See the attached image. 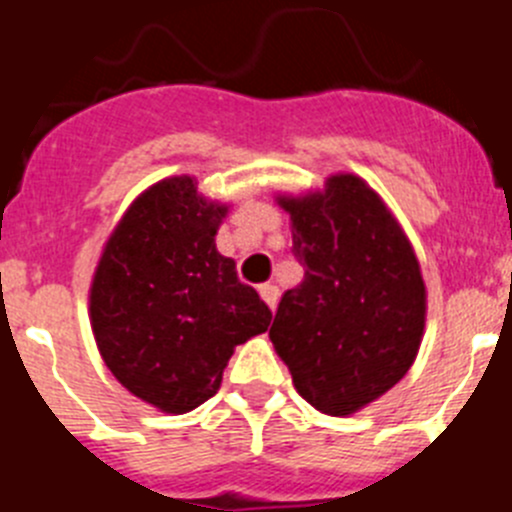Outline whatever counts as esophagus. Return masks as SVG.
I'll use <instances>...</instances> for the list:
<instances>
[{
    "label": "esophagus",
    "mask_w": 512,
    "mask_h": 512,
    "mask_svg": "<svg viewBox=\"0 0 512 512\" xmlns=\"http://www.w3.org/2000/svg\"><path fill=\"white\" fill-rule=\"evenodd\" d=\"M259 295H261V300H264L266 305L271 307V310L277 307V302H279V287H277V284H261Z\"/></svg>",
    "instance_id": "obj_1"
}]
</instances>
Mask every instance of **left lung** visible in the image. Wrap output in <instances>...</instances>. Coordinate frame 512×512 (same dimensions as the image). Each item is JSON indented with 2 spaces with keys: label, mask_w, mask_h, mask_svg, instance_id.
Instances as JSON below:
<instances>
[{
  "label": "left lung",
  "mask_w": 512,
  "mask_h": 512,
  "mask_svg": "<svg viewBox=\"0 0 512 512\" xmlns=\"http://www.w3.org/2000/svg\"><path fill=\"white\" fill-rule=\"evenodd\" d=\"M305 279L279 302L269 338L295 390L325 415H351L400 382L418 356L425 284L408 235L364 179L279 194Z\"/></svg>",
  "instance_id": "left-lung-1"
}]
</instances>
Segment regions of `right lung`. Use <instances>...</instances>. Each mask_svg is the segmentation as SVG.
<instances>
[{
	"label": "right lung",
	"instance_id": "obj_1",
	"mask_svg": "<svg viewBox=\"0 0 512 512\" xmlns=\"http://www.w3.org/2000/svg\"><path fill=\"white\" fill-rule=\"evenodd\" d=\"M228 207L194 176L153 184L122 215L89 289V318L117 382L161 413L210 400L233 348L269 328L271 310L243 284L215 235Z\"/></svg>",
	"mask_w": 512,
	"mask_h": 512
}]
</instances>
